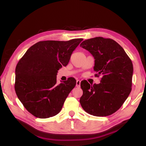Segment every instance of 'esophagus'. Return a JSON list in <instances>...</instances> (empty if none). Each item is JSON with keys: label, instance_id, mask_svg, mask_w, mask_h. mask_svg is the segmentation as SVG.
<instances>
[{"label": "esophagus", "instance_id": "obj_1", "mask_svg": "<svg viewBox=\"0 0 146 146\" xmlns=\"http://www.w3.org/2000/svg\"><path fill=\"white\" fill-rule=\"evenodd\" d=\"M80 84H81V81L78 80L76 81V87H80Z\"/></svg>", "mask_w": 146, "mask_h": 146}]
</instances>
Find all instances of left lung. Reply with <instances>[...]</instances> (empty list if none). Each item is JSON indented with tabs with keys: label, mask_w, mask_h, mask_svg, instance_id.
I'll return each instance as SVG.
<instances>
[{
	"label": "left lung",
	"mask_w": 146,
	"mask_h": 146,
	"mask_svg": "<svg viewBox=\"0 0 146 146\" xmlns=\"http://www.w3.org/2000/svg\"><path fill=\"white\" fill-rule=\"evenodd\" d=\"M80 47L93 55L95 76H102L100 83L93 86L86 80L82 81L80 103L89 114L110 115L119 109L131 92L132 61L122 46L111 39L96 37L83 41Z\"/></svg>",
	"instance_id": "left-lung-1"
}]
</instances>
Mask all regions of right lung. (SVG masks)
<instances>
[{
    "instance_id": "obj_1",
    "label": "right lung",
    "mask_w": 146,
    "mask_h": 146,
    "mask_svg": "<svg viewBox=\"0 0 146 146\" xmlns=\"http://www.w3.org/2000/svg\"><path fill=\"white\" fill-rule=\"evenodd\" d=\"M82 41L79 38L39 41L27 49L19 61L15 91L24 107L34 116L46 119L61 111L76 81L70 77L58 85V71L68 64L73 51Z\"/></svg>"
}]
</instances>
